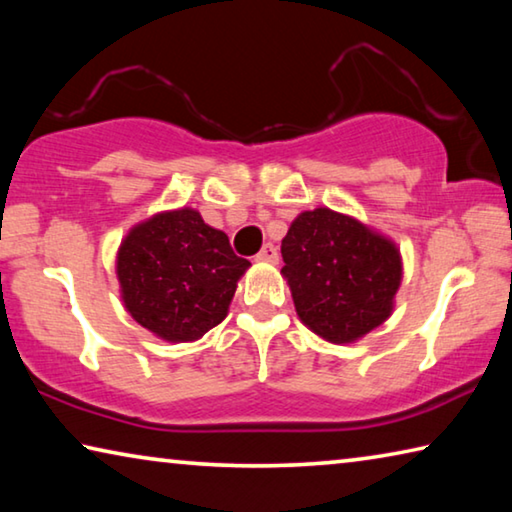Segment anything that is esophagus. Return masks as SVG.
<instances>
[{
    "instance_id": "34e87169",
    "label": "esophagus",
    "mask_w": 512,
    "mask_h": 512,
    "mask_svg": "<svg viewBox=\"0 0 512 512\" xmlns=\"http://www.w3.org/2000/svg\"><path fill=\"white\" fill-rule=\"evenodd\" d=\"M257 262H266V264H275L277 262V248L273 244H264L262 250L257 253Z\"/></svg>"
}]
</instances>
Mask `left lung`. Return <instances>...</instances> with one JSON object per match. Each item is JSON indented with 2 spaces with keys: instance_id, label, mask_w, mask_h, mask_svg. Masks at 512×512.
<instances>
[{
  "instance_id": "left-lung-1",
  "label": "left lung",
  "mask_w": 512,
  "mask_h": 512,
  "mask_svg": "<svg viewBox=\"0 0 512 512\" xmlns=\"http://www.w3.org/2000/svg\"><path fill=\"white\" fill-rule=\"evenodd\" d=\"M282 277L298 318L327 343H357L386 323L402 284V253L350 214L316 207L282 239Z\"/></svg>"
}]
</instances>
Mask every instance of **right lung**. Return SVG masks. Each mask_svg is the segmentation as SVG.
I'll use <instances>...</instances> for the list:
<instances>
[{"label": "right lung", "instance_id": "right-lung-1", "mask_svg": "<svg viewBox=\"0 0 512 512\" xmlns=\"http://www.w3.org/2000/svg\"><path fill=\"white\" fill-rule=\"evenodd\" d=\"M250 262L194 207L149 216L117 250V280L128 314L167 343H192L228 316Z\"/></svg>", "mask_w": 512, "mask_h": 512}]
</instances>
